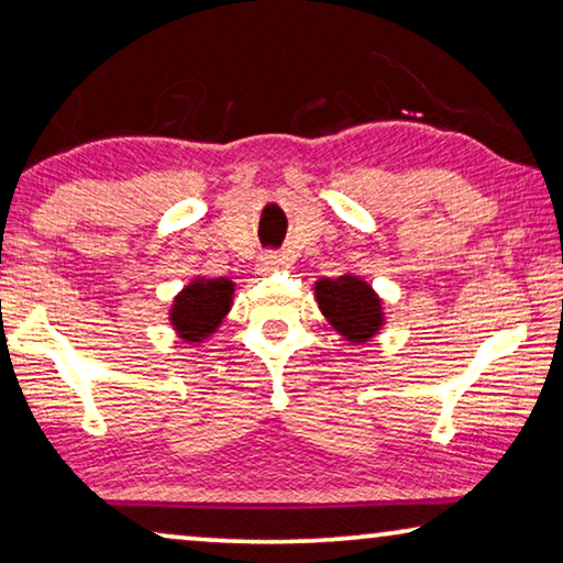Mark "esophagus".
Segmentation results:
<instances>
[{
	"mask_svg": "<svg viewBox=\"0 0 563 563\" xmlns=\"http://www.w3.org/2000/svg\"><path fill=\"white\" fill-rule=\"evenodd\" d=\"M280 265H283V255L275 253V250H265V253L257 257V271L260 273H271Z\"/></svg>",
	"mask_w": 563,
	"mask_h": 563,
	"instance_id": "34e87169",
	"label": "esophagus"
}]
</instances>
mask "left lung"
Instances as JSON below:
<instances>
[{
	"mask_svg": "<svg viewBox=\"0 0 563 563\" xmlns=\"http://www.w3.org/2000/svg\"><path fill=\"white\" fill-rule=\"evenodd\" d=\"M316 298L323 316L335 331L346 335L351 343H364L379 331L382 303L364 280L354 275H341L335 280H318Z\"/></svg>",
	"mask_w": 563,
	"mask_h": 563,
	"instance_id": "8db88e82",
	"label": "left lung"
}]
</instances>
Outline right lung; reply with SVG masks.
Instances as JSON below:
<instances>
[{
  "label": "right lung",
  "instance_id": "1",
  "mask_svg": "<svg viewBox=\"0 0 563 563\" xmlns=\"http://www.w3.org/2000/svg\"><path fill=\"white\" fill-rule=\"evenodd\" d=\"M232 280L199 278L181 290L174 300L172 323L187 341H201L220 325L222 316L230 310Z\"/></svg>",
  "mask_w": 563,
  "mask_h": 563
}]
</instances>
